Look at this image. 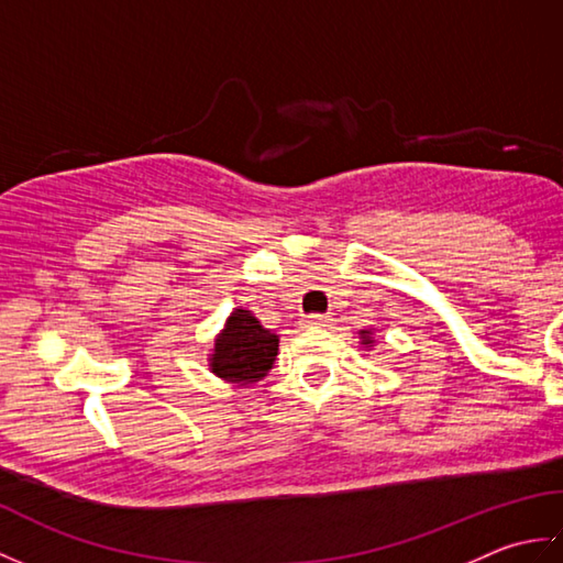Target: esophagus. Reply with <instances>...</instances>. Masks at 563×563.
Returning <instances> with one entry per match:
<instances>
[{
    "instance_id": "34e87169",
    "label": "esophagus",
    "mask_w": 563,
    "mask_h": 563,
    "mask_svg": "<svg viewBox=\"0 0 563 563\" xmlns=\"http://www.w3.org/2000/svg\"><path fill=\"white\" fill-rule=\"evenodd\" d=\"M302 324H305V327H327V324H329V314H319V312L307 314Z\"/></svg>"
}]
</instances>
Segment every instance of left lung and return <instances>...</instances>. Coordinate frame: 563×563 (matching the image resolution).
<instances>
[{
    "mask_svg": "<svg viewBox=\"0 0 563 563\" xmlns=\"http://www.w3.org/2000/svg\"><path fill=\"white\" fill-rule=\"evenodd\" d=\"M367 333H369V331H363V339H365V345L369 343V339H367Z\"/></svg>",
    "mask_w": 563,
    "mask_h": 563,
    "instance_id": "obj_1",
    "label": "left lung"
}]
</instances>
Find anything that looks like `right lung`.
<instances>
[{"mask_svg":"<svg viewBox=\"0 0 563 563\" xmlns=\"http://www.w3.org/2000/svg\"><path fill=\"white\" fill-rule=\"evenodd\" d=\"M275 355H278V336L263 329L246 309H236L214 341L210 367L214 375L232 385H254L268 375Z\"/></svg>","mask_w":563,"mask_h":563,"instance_id":"add662e5","label":"right lung"}]
</instances>
